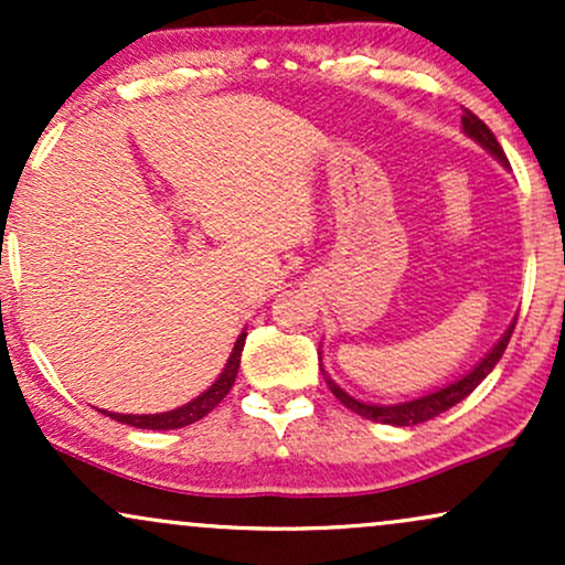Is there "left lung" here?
Wrapping results in <instances>:
<instances>
[{
  "label": "left lung",
  "instance_id": "obj_1",
  "mask_svg": "<svg viewBox=\"0 0 565 565\" xmlns=\"http://www.w3.org/2000/svg\"><path fill=\"white\" fill-rule=\"evenodd\" d=\"M462 132L468 135L470 140H476L478 146L483 148V151H489L491 157H494V159L499 161V164H502L504 170H508V167H510V164H508V157H504L502 146H499V142H497L494 132H491V129L486 127L483 121L478 119L476 114L468 111V108H465V114H462ZM512 329H515V321L510 323L508 332L499 337V340L494 342V348H491L489 353H486L483 359L478 361V364L472 366L468 374H462V377H459V380L449 382V385L438 387V391L425 393V395H419V398H412V401H401V404H369V401L353 398V395L342 391V387L337 385V382H334L332 377H329L327 369H323V364H321V359H319V366H321L323 380H327L329 391H332V393L337 395V398H340V404H345V406L350 408V412L361 414V417L372 419V423L395 425V427H408V425L427 423V419H433V417H438V414L449 412V408L457 406L459 401L468 398V395H470L472 391H476V387L481 385V382H483L486 377H489V372L497 366V361L502 359L504 348H508V342H510ZM319 355H321V353H319Z\"/></svg>",
  "mask_w": 565,
  "mask_h": 565
}]
</instances>
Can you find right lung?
<instances>
[{
    "label": "right lung",
    "instance_id": "obj_1",
    "mask_svg": "<svg viewBox=\"0 0 565 565\" xmlns=\"http://www.w3.org/2000/svg\"><path fill=\"white\" fill-rule=\"evenodd\" d=\"M244 340H246V329L236 337V345H233L228 364L223 366L220 377L212 382L204 393H199L196 398L188 401V404L170 408V412H159V414H116V412H106V408H103V414H108V417L116 419V423L142 427V430H178V427L199 423L201 417H206V414H210L212 408H215L220 401L231 393L233 382H236V374H238V364H242Z\"/></svg>",
    "mask_w": 565,
    "mask_h": 565
}]
</instances>
